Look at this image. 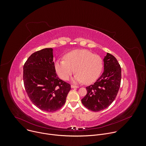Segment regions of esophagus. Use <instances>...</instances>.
Instances as JSON below:
<instances>
[{"label": "esophagus", "mask_w": 146, "mask_h": 146, "mask_svg": "<svg viewBox=\"0 0 146 146\" xmlns=\"http://www.w3.org/2000/svg\"><path fill=\"white\" fill-rule=\"evenodd\" d=\"M71 88H78L79 87L78 86H74V85H72L71 86Z\"/></svg>", "instance_id": "1"}]
</instances>
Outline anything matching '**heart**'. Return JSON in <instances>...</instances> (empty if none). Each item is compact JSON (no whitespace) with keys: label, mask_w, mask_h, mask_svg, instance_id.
<instances>
[{"label":"heart","mask_w":146,"mask_h":146,"mask_svg":"<svg viewBox=\"0 0 146 146\" xmlns=\"http://www.w3.org/2000/svg\"><path fill=\"white\" fill-rule=\"evenodd\" d=\"M102 69V58L87 50L72 51L65 55V59H58L55 62V71L64 80H68L75 70L77 74L73 78L75 83L91 84L99 77Z\"/></svg>","instance_id":"b5f03b06"}]
</instances>
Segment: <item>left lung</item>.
<instances>
[{
    "label": "left lung",
    "instance_id": "obj_1",
    "mask_svg": "<svg viewBox=\"0 0 146 146\" xmlns=\"http://www.w3.org/2000/svg\"><path fill=\"white\" fill-rule=\"evenodd\" d=\"M103 62V73L94 84L86 87L87 94L81 99L83 105L93 111L108 108L115 99L120 87L121 69L117 59L107 53Z\"/></svg>",
    "mask_w": 146,
    "mask_h": 146
}]
</instances>
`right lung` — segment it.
I'll return each mask as SVG.
<instances>
[{
    "label": "right lung",
    "mask_w": 146,
    "mask_h": 146,
    "mask_svg": "<svg viewBox=\"0 0 146 146\" xmlns=\"http://www.w3.org/2000/svg\"><path fill=\"white\" fill-rule=\"evenodd\" d=\"M53 49L46 48L33 53L24 65L26 92L33 105L47 112H54L64 105L70 85L59 79L53 61Z\"/></svg>",
    "instance_id": "1"
}]
</instances>
